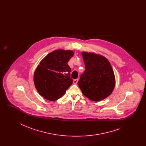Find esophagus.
<instances>
[{"instance_id": "34e87169", "label": "esophagus", "mask_w": 146, "mask_h": 146, "mask_svg": "<svg viewBox=\"0 0 146 146\" xmlns=\"http://www.w3.org/2000/svg\"><path fill=\"white\" fill-rule=\"evenodd\" d=\"M78 79H76L73 80V83L75 84H76L78 83Z\"/></svg>"}]
</instances>
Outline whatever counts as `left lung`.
Wrapping results in <instances>:
<instances>
[{"instance_id": "8db88e82", "label": "left lung", "mask_w": 146, "mask_h": 146, "mask_svg": "<svg viewBox=\"0 0 146 146\" xmlns=\"http://www.w3.org/2000/svg\"><path fill=\"white\" fill-rule=\"evenodd\" d=\"M85 70L78 85L85 96L93 101H100L108 97L115 85L114 71L109 61L103 56L83 52Z\"/></svg>"}]
</instances>
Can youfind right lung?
<instances>
[{
    "label": "right lung",
    "mask_w": 146,
    "mask_h": 146,
    "mask_svg": "<svg viewBox=\"0 0 146 146\" xmlns=\"http://www.w3.org/2000/svg\"><path fill=\"white\" fill-rule=\"evenodd\" d=\"M73 55L72 50H56L46 56L36 67L34 73L35 86L46 100H58L73 83L68 62Z\"/></svg>",
    "instance_id": "right-lung-1"
}]
</instances>
